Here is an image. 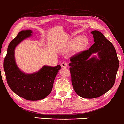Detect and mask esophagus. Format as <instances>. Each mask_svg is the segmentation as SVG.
I'll return each instance as SVG.
<instances>
[{
  "label": "esophagus",
  "mask_w": 124,
  "mask_h": 124,
  "mask_svg": "<svg viewBox=\"0 0 124 124\" xmlns=\"http://www.w3.org/2000/svg\"><path fill=\"white\" fill-rule=\"evenodd\" d=\"M61 66L62 67L66 68L67 67V63L66 62H62V63L61 64Z\"/></svg>",
  "instance_id": "esophagus-1"
}]
</instances>
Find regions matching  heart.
Segmentation results:
<instances>
[{"mask_svg": "<svg viewBox=\"0 0 124 124\" xmlns=\"http://www.w3.org/2000/svg\"><path fill=\"white\" fill-rule=\"evenodd\" d=\"M89 41L86 37L81 38V36H76L71 41V46H76V50L78 52H81L85 49L88 46Z\"/></svg>", "mask_w": 124, "mask_h": 124, "instance_id": "1", "label": "heart"}]
</instances>
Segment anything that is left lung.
<instances>
[{"mask_svg":"<svg viewBox=\"0 0 124 124\" xmlns=\"http://www.w3.org/2000/svg\"><path fill=\"white\" fill-rule=\"evenodd\" d=\"M94 43L88 50L70 58L71 81L78 95L84 98L101 96L114 86L119 61L113 44L98 31H92ZM98 53V58L89 57Z\"/></svg>","mask_w":124,"mask_h":124,"instance_id":"8db88e82","label":"left lung"}]
</instances>
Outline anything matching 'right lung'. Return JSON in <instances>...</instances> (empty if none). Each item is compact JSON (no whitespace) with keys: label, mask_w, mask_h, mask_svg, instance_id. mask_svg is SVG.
<instances>
[{"label":"right lung","mask_w":124,"mask_h":124,"mask_svg":"<svg viewBox=\"0 0 124 124\" xmlns=\"http://www.w3.org/2000/svg\"><path fill=\"white\" fill-rule=\"evenodd\" d=\"M30 30H22L8 45L7 53L4 60V70L9 88L20 97L29 101H38L49 94L53 83L61 66L55 67L44 66L38 72L25 74L17 66L15 58V49L22 40L31 36Z\"/></svg>","instance_id":"add662e5"}]
</instances>
